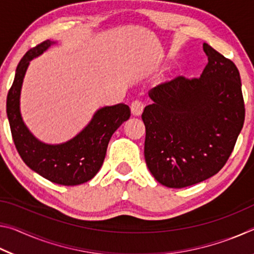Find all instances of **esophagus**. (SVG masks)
Returning <instances> with one entry per match:
<instances>
[{
	"instance_id": "esophagus-1",
	"label": "esophagus",
	"mask_w": 254,
	"mask_h": 254,
	"mask_svg": "<svg viewBox=\"0 0 254 254\" xmlns=\"http://www.w3.org/2000/svg\"><path fill=\"white\" fill-rule=\"evenodd\" d=\"M144 109V104L141 101L139 100H135L132 102L131 104V112L133 115H136V117H139L142 113V111Z\"/></svg>"
}]
</instances>
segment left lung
<instances>
[{
    "label": "left lung",
    "mask_w": 254,
    "mask_h": 254,
    "mask_svg": "<svg viewBox=\"0 0 254 254\" xmlns=\"http://www.w3.org/2000/svg\"><path fill=\"white\" fill-rule=\"evenodd\" d=\"M199 78L176 77L150 89L144 107V158L157 182L184 188L216 175L230 158L246 109L233 62L207 44Z\"/></svg>",
    "instance_id": "obj_1"
}]
</instances>
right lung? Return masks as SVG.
Here are the masks:
<instances>
[{"label":"right lung","instance_id":"right-lung-1","mask_svg":"<svg viewBox=\"0 0 254 254\" xmlns=\"http://www.w3.org/2000/svg\"><path fill=\"white\" fill-rule=\"evenodd\" d=\"M54 41L46 40L30 49L20 60L13 84L6 97V114L12 137L20 157L30 169L51 183L76 186L91 180L101 169L113 133L131 115L123 104L97 110L78 134L60 144H47L34 136L25 126L20 112V94L30 62L49 48Z\"/></svg>","mask_w":254,"mask_h":254}]
</instances>
